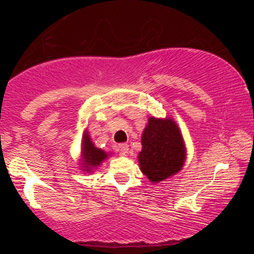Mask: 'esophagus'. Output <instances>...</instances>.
Segmentation results:
<instances>
[{
  "instance_id": "1",
  "label": "esophagus",
  "mask_w": 254,
  "mask_h": 254,
  "mask_svg": "<svg viewBox=\"0 0 254 254\" xmlns=\"http://www.w3.org/2000/svg\"><path fill=\"white\" fill-rule=\"evenodd\" d=\"M128 150H129V145L127 143H121L119 144V151L123 156H126L128 154Z\"/></svg>"
}]
</instances>
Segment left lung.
<instances>
[{"instance_id":"left-lung-1","label":"left lung","mask_w":254,"mask_h":254,"mask_svg":"<svg viewBox=\"0 0 254 254\" xmlns=\"http://www.w3.org/2000/svg\"><path fill=\"white\" fill-rule=\"evenodd\" d=\"M141 144L142 150L137 155V162L149 182L158 184L171 178L185 164V141L172 118H149L142 131Z\"/></svg>"}]
</instances>
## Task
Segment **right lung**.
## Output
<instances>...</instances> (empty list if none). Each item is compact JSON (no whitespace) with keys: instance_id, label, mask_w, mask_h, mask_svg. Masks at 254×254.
I'll list each match as a JSON object with an SVG mask.
<instances>
[{"instance_id":"obj_1","label":"right lung","mask_w":254,"mask_h":254,"mask_svg":"<svg viewBox=\"0 0 254 254\" xmlns=\"http://www.w3.org/2000/svg\"><path fill=\"white\" fill-rule=\"evenodd\" d=\"M110 155L111 152H107L104 149L96 147L95 143L92 142V138L90 137L88 129L83 131L81 156H79L78 159V165L81 171L91 175L98 166L102 165V163L107 159Z\"/></svg>"}]
</instances>
